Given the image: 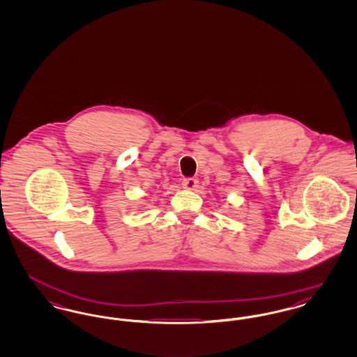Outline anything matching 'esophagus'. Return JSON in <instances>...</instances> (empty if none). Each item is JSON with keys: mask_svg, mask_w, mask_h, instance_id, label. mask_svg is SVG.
<instances>
[{"mask_svg": "<svg viewBox=\"0 0 357 357\" xmlns=\"http://www.w3.org/2000/svg\"><path fill=\"white\" fill-rule=\"evenodd\" d=\"M182 186L186 190H194L195 187L198 186V181L194 178H187V179H183Z\"/></svg>", "mask_w": 357, "mask_h": 357, "instance_id": "1", "label": "esophagus"}]
</instances>
